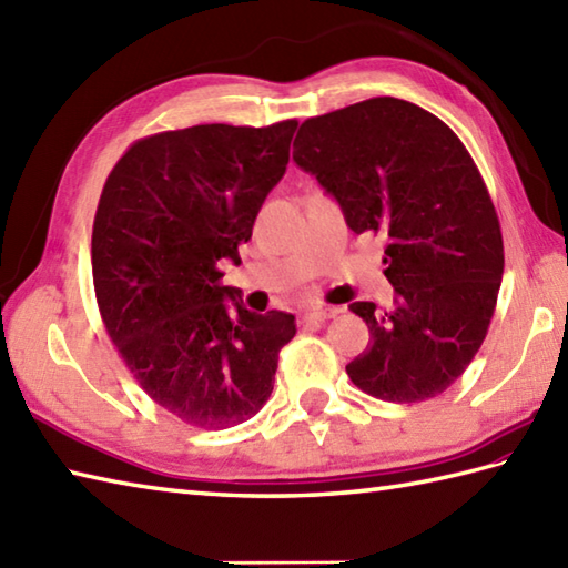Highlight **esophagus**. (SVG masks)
Masks as SVG:
<instances>
[{
	"label": "esophagus",
	"mask_w": 568,
	"mask_h": 568,
	"mask_svg": "<svg viewBox=\"0 0 568 568\" xmlns=\"http://www.w3.org/2000/svg\"><path fill=\"white\" fill-rule=\"evenodd\" d=\"M336 315H339V310H336V307H312V310H307V312H303V315H300V324H322V322H327Z\"/></svg>",
	"instance_id": "1"
}]
</instances>
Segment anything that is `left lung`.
Masks as SVG:
<instances>
[{
  "mask_svg": "<svg viewBox=\"0 0 568 568\" xmlns=\"http://www.w3.org/2000/svg\"><path fill=\"white\" fill-rule=\"evenodd\" d=\"M293 146L348 229L385 239L395 307L348 305L371 332L348 378L388 403L437 397L478 354L503 281L500 222L474 159L442 119L395 98L312 116Z\"/></svg>",
  "mask_w": 568,
  "mask_h": 568,
  "instance_id": "left-lung-1",
  "label": "left lung"
}]
</instances>
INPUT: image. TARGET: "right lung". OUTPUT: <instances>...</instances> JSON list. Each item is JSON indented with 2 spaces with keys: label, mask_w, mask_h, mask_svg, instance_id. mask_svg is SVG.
I'll list each match as a JSON object with an SVG mask.
<instances>
[{
  "label": "right lung",
  "mask_w": 568,
  "mask_h": 568,
  "mask_svg": "<svg viewBox=\"0 0 568 568\" xmlns=\"http://www.w3.org/2000/svg\"><path fill=\"white\" fill-rule=\"evenodd\" d=\"M295 129L287 119L163 131L136 141L104 183L92 226L102 322L151 400L192 427L256 415L295 336L293 315L248 312L220 268L241 263L239 244L285 175Z\"/></svg>",
  "instance_id": "add662e5"
}]
</instances>
